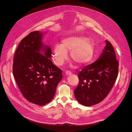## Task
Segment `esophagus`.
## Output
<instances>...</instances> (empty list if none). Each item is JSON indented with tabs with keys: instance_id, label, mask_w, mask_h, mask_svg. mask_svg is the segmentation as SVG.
Listing matches in <instances>:
<instances>
[{
	"instance_id": "obj_1",
	"label": "esophagus",
	"mask_w": 132,
	"mask_h": 132,
	"mask_svg": "<svg viewBox=\"0 0 132 132\" xmlns=\"http://www.w3.org/2000/svg\"><path fill=\"white\" fill-rule=\"evenodd\" d=\"M71 73H72L71 71H69V70H66V72H65V74H66V75H67V76H68V75H71Z\"/></svg>"
}]
</instances>
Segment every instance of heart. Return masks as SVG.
<instances>
[{
	"mask_svg": "<svg viewBox=\"0 0 132 132\" xmlns=\"http://www.w3.org/2000/svg\"><path fill=\"white\" fill-rule=\"evenodd\" d=\"M70 52V58L79 66L89 64L92 60L95 52L93 42L82 36L67 37L61 42V45H56L52 53V59L57 66L63 65Z\"/></svg>",
	"mask_w": 132,
	"mask_h": 132,
	"instance_id": "1",
	"label": "heart"
}]
</instances>
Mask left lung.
<instances>
[{
  "instance_id": "8db88e82",
  "label": "left lung",
  "mask_w": 132,
  "mask_h": 132,
  "mask_svg": "<svg viewBox=\"0 0 132 132\" xmlns=\"http://www.w3.org/2000/svg\"><path fill=\"white\" fill-rule=\"evenodd\" d=\"M106 46L99 58L85 66L78 75L79 84L74 90L75 98L85 106L101 102L109 94L118 76L119 62L111 43Z\"/></svg>"
}]
</instances>
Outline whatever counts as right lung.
Returning a JSON list of instances; mask_svg holds the SVG:
<instances>
[{"mask_svg": "<svg viewBox=\"0 0 132 132\" xmlns=\"http://www.w3.org/2000/svg\"><path fill=\"white\" fill-rule=\"evenodd\" d=\"M43 32L33 31L21 41L15 52L13 75L23 97L44 105L54 98L63 78L62 70L52 63L51 49L43 46Z\"/></svg>", "mask_w": 132, "mask_h": 132, "instance_id": "obj_1", "label": "right lung"}]
</instances>
